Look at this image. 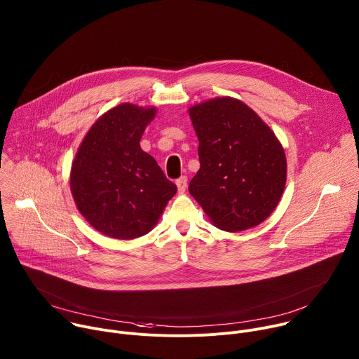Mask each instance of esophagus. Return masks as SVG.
Masks as SVG:
<instances>
[{
  "label": "esophagus",
  "instance_id": "esophagus-1",
  "mask_svg": "<svg viewBox=\"0 0 359 359\" xmlns=\"http://www.w3.org/2000/svg\"><path fill=\"white\" fill-rule=\"evenodd\" d=\"M176 186L179 189V193H184V190L187 189V177L186 176H182L176 180Z\"/></svg>",
  "mask_w": 359,
  "mask_h": 359
}]
</instances>
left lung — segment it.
<instances>
[{"instance_id":"1","label":"left lung","mask_w":359,"mask_h":359,"mask_svg":"<svg viewBox=\"0 0 359 359\" xmlns=\"http://www.w3.org/2000/svg\"><path fill=\"white\" fill-rule=\"evenodd\" d=\"M189 115L200 161L190 194L220 230L259 226L277 208L287 179L285 153L274 132L230 96L201 102Z\"/></svg>"}]
</instances>
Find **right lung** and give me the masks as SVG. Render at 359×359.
<instances>
[{"label": "right lung", "instance_id": "obj_1", "mask_svg": "<svg viewBox=\"0 0 359 359\" xmlns=\"http://www.w3.org/2000/svg\"><path fill=\"white\" fill-rule=\"evenodd\" d=\"M156 108L121 104L85 135L71 169L79 213L99 233L130 240L159 222L177 187L139 142Z\"/></svg>", "mask_w": 359, "mask_h": 359}]
</instances>
